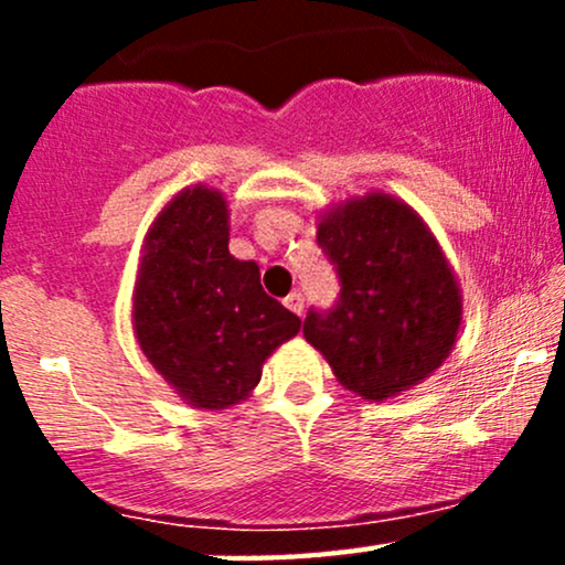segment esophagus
Masks as SVG:
<instances>
[{"mask_svg": "<svg viewBox=\"0 0 565 565\" xmlns=\"http://www.w3.org/2000/svg\"><path fill=\"white\" fill-rule=\"evenodd\" d=\"M284 305H287V308L291 310V313H297V316H302V308H305V300H302V295L300 291H291V295L287 297V300H284Z\"/></svg>", "mask_w": 565, "mask_h": 565, "instance_id": "obj_1", "label": "esophagus"}]
</instances>
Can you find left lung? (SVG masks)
Segmentation results:
<instances>
[{"instance_id": "obj_1", "label": "left lung", "mask_w": 565, "mask_h": 565, "mask_svg": "<svg viewBox=\"0 0 565 565\" xmlns=\"http://www.w3.org/2000/svg\"><path fill=\"white\" fill-rule=\"evenodd\" d=\"M316 228L342 289L334 310H310L305 340L361 398L412 391L449 359L462 327V289L438 238L382 191L332 204Z\"/></svg>"}]
</instances>
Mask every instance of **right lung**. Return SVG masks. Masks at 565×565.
<instances>
[{
	"instance_id": "add662e5",
	"label": "right lung",
	"mask_w": 565,
	"mask_h": 565,
	"mask_svg": "<svg viewBox=\"0 0 565 565\" xmlns=\"http://www.w3.org/2000/svg\"><path fill=\"white\" fill-rule=\"evenodd\" d=\"M228 236L225 193L183 188L146 233L132 291L142 355L180 401L210 412L249 398L265 361L302 323L265 295L260 265L231 255Z\"/></svg>"
}]
</instances>
